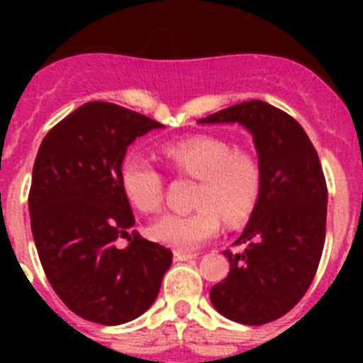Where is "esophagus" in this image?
<instances>
[{"label":"esophagus","mask_w":363,"mask_h":363,"mask_svg":"<svg viewBox=\"0 0 363 363\" xmlns=\"http://www.w3.org/2000/svg\"><path fill=\"white\" fill-rule=\"evenodd\" d=\"M192 258H196V255H192V252H182V251L174 252L176 262H189V259Z\"/></svg>","instance_id":"34e87169"}]
</instances>
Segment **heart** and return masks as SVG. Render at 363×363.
<instances>
[{"label": "heart", "instance_id": "obj_1", "mask_svg": "<svg viewBox=\"0 0 363 363\" xmlns=\"http://www.w3.org/2000/svg\"><path fill=\"white\" fill-rule=\"evenodd\" d=\"M163 158L179 176L200 179L189 214L165 213L150 223L154 242L191 252L214 238L221 216L229 225L243 223L255 213L264 191V169L251 150L236 149L230 140L194 134L167 143ZM125 196L142 213H156L163 201V176L150 162L127 156L120 167Z\"/></svg>", "mask_w": 363, "mask_h": 363}]
</instances>
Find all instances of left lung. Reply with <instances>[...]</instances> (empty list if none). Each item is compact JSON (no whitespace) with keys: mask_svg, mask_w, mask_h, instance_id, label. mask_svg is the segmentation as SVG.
<instances>
[{"mask_svg":"<svg viewBox=\"0 0 363 363\" xmlns=\"http://www.w3.org/2000/svg\"><path fill=\"white\" fill-rule=\"evenodd\" d=\"M200 123L238 121L252 134L264 191L236 245L230 271L213 285L214 309L233 322L264 325L289 313L309 289L325 242L327 184L316 149L287 112L251 99Z\"/></svg>","mask_w":363,"mask_h":363,"instance_id":"8db88e82","label":"left lung"}]
</instances>
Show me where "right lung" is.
Listing matches in <instances>:
<instances>
[{
	"instance_id": "1",
	"label": "right lung",
	"mask_w": 363,
	"mask_h": 363,
	"mask_svg": "<svg viewBox=\"0 0 363 363\" xmlns=\"http://www.w3.org/2000/svg\"><path fill=\"white\" fill-rule=\"evenodd\" d=\"M158 121L108 101H89L47 133L28 192L38 256L52 289L72 313L120 325L145 313L172 252L129 234L134 214L120 184L127 147ZM118 238L130 245L120 250Z\"/></svg>"
}]
</instances>
